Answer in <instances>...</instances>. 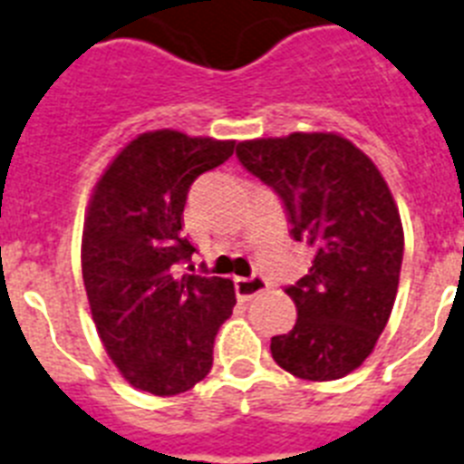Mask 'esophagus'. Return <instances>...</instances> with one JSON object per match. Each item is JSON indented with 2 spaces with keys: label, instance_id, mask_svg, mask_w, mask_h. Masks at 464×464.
<instances>
[{
  "label": "esophagus",
  "instance_id": "1",
  "mask_svg": "<svg viewBox=\"0 0 464 464\" xmlns=\"http://www.w3.org/2000/svg\"><path fill=\"white\" fill-rule=\"evenodd\" d=\"M268 290V283L262 276H252V278H236V295H238L240 302H247V299L262 295Z\"/></svg>",
  "mask_w": 464,
  "mask_h": 464
}]
</instances>
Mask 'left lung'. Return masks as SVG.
Here are the masks:
<instances>
[{
	"mask_svg": "<svg viewBox=\"0 0 464 464\" xmlns=\"http://www.w3.org/2000/svg\"><path fill=\"white\" fill-rule=\"evenodd\" d=\"M247 172L278 193L309 274L285 287L297 306L271 356L290 375L328 382L371 356L394 309L403 262L399 208L368 155L333 131L240 141Z\"/></svg>",
	"mask_w": 464,
	"mask_h": 464,
	"instance_id": "8db88e82",
	"label": "left lung"
}]
</instances>
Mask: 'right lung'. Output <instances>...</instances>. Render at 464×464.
<instances>
[{"label":"right lung","mask_w":464,"mask_h":464,"mask_svg":"<svg viewBox=\"0 0 464 464\" xmlns=\"http://www.w3.org/2000/svg\"><path fill=\"white\" fill-rule=\"evenodd\" d=\"M236 141L158 130L139 134L93 186L82 233V278L93 325L131 387L174 396L212 368L214 337L236 306L219 276H179L196 247L181 233L200 174Z\"/></svg>","instance_id":"right-lung-1"}]
</instances>
